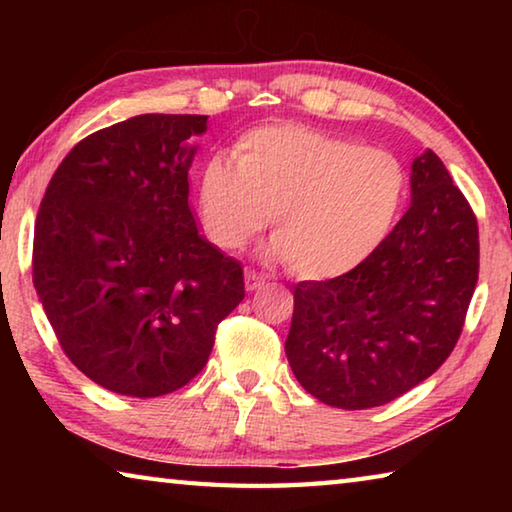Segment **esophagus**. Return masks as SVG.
<instances>
[{"label":"esophagus","instance_id":"obj_1","mask_svg":"<svg viewBox=\"0 0 512 512\" xmlns=\"http://www.w3.org/2000/svg\"><path fill=\"white\" fill-rule=\"evenodd\" d=\"M266 282V277L262 273H255V271H246V289L248 291H257L262 289Z\"/></svg>","mask_w":512,"mask_h":512}]
</instances>
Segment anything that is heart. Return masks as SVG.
I'll use <instances>...</instances> for the list:
<instances>
[{
	"label": "heart",
	"mask_w": 512,
	"mask_h": 512,
	"mask_svg": "<svg viewBox=\"0 0 512 512\" xmlns=\"http://www.w3.org/2000/svg\"><path fill=\"white\" fill-rule=\"evenodd\" d=\"M235 161L214 155L201 173L207 235L237 250L273 214V255L307 280L366 262L391 232L409 187L397 155L302 124L253 128L237 140Z\"/></svg>",
	"instance_id": "heart-1"
}]
</instances>
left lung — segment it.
<instances>
[{"label":"left lung","mask_w":512,"mask_h":512,"mask_svg":"<svg viewBox=\"0 0 512 512\" xmlns=\"http://www.w3.org/2000/svg\"><path fill=\"white\" fill-rule=\"evenodd\" d=\"M479 280V225L443 160H413L411 207L352 271L293 287L284 343L307 393L372 409L411 391L452 354Z\"/></svg>","instance_id":"left-lung-1"}]
</instances>
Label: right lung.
<instances>
[{"instance_id": "obj_1", "label": "right lung", "mask_w": 512, "mask_h": 512, "mask_svg": "<svg viewBox=\"0 0 512 512\" xmlns=\"http://www.w3.org/2000/svg\"><path fill=\"white\" fill-rule=\"evenodd\" d=\"M205 115H137L92 133L51 176L33 287L67 359L94 384L167 395L210 359L244 268L198 235L187 171Z\"/></svg>"}]
</instances>
